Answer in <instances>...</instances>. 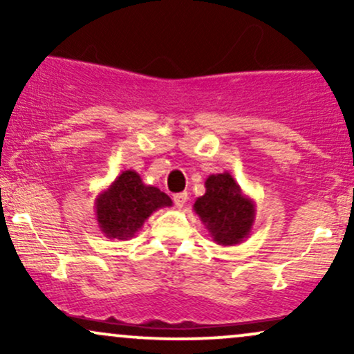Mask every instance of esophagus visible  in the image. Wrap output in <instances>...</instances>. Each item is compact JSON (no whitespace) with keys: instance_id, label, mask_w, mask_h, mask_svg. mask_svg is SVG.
I'll list each match as a JSON object with an SVG mask.
<instances>
[{"instance_id":"esophagus-1","label":"esophagus","mask_w":354,"mask_h":354,"mask_svg":"<svg viewBox=\"0 0 354 354\" xmlns=\"http://www.w3.org/2000/svg\"><path fill=\"white\" fill-rule=\"evenodd\" d=\"M173 201H174V205H176V208H183V206L186 205V201H188V193L174 194Z\"/></svg>"}]
</instances>
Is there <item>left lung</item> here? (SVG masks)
I'll list each match as a JSON object with an SVG mask.
<instances>
[{
  "label": "left lung",
  "mask_w": 354,
  "mask_h": 354,
  "mask_svg": "<svg viewBox=\"0 0 354 354\" xmlns=\"http://www.w3.org/2000/svg\"><path fill=\"white\" fill-rule=\"evenodd\" d=\"M206 193L194 201L193 209L216 245L236 246L250 236L256 218L254 201L228 171L209 174Z\"/></svg>",
  "instance_id": "obj_1"
}]
</instances>
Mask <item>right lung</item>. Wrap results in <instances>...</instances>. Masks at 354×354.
<instances>
[{"instance_id": "right-lung-1", "label": "right lung", "mask_w": 354, "mask_h": 354, "mask_svg": "<svg viewBox=\"0 0 354 354\" xmlns=\"http://www.w3.org/2000/svg\"><path fill=\"white\" fill-rule=\"evenodd\" d=\"M168 194L145 185L133 169H126L95 200V214L101 233L113 239H129L156 209L171 206Z\"/></svg>"}]
</instances>
